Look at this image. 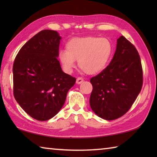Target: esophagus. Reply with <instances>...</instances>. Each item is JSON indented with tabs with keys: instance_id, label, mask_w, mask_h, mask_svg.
Segmentation results:
<instances>
[{
	"instance_id": "esophagus-1",
	"label": "esophagus",
	"mask_w": 157,
	"mask_h": 157,
	"mask_svg": "<svg viewBox=\"0 0 157 157\" xmlns=\"http://www.w3.org/2000/svg\"><path fill=\"white\" fill-rule=\"evenodd\" d=\"M83 81H84V79L83 78H77V79H76V83L78 84H81Z\"/></svg>"
}]
</instances>
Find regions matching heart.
I'll list each match as a JSON object with an SVG mask.
<instances>
[{
	"label": "heart",
	"instance_id": "obj_1",
	"mask_svg": "<svg viewBox=\"0 0 157 157\" xmlns=\"http://www.w3.org/2000/svg\"><path fill=\"white\" fill-rule=\"evenodd\" d=\"M66 48L59 52L58 58L67 73L75 67V61L86 74L99 73L106 67L112 52V46L107 39L95 36L73 38L67 42Z\"/></svg>",
	"mask_w": 157,
	"mask_h": 157
}]
</instances>
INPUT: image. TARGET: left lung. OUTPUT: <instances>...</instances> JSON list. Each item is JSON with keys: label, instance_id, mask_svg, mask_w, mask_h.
I'll list each match as a JSON object with an SVG mask.
<instances>
[{"label": "left lung", "instance_id": "8db88e82", "mask_svg": "<svg viewBox=\"0 0 157 157\" xmlns=\"http://www.w3.org/2000/svg\"><path fill=\"white\" fill-rule=\"evenodd\" d=\"M90 106L100 118L112 121L126 113L143 86V70L136 48L123 36L109 66L91 79Z\"/></svg>", "mask_w": 157, "mask_h": 157}]
</instances>
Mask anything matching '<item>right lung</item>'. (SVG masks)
<instances>
[{"instance_id": "1", "label": "right lung", "mask_w": 157, "mask_h": 157, "mask_svg": "<svg viewBox=\"0 0 157 157\" xmlns=\"http://www.w3.org/2000/svg\"><path fill=\"white\" fill-rule=\"evenodd\" d=\"M62 37L44 30L24 44L13 65L15 100L32 118H52L64 104L76 79L63 72L57 59Z\"/></svg>"}]
</instances>
